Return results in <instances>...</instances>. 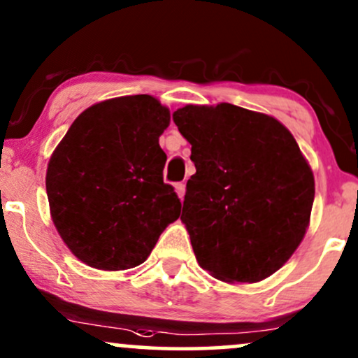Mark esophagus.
Here are the masks:
<instances>
[{"label": "esophagus", "mask_w": 358, "mask_h": 358, "mask_svg": "<svg viewBox=\"0 0 358 358\" xmlns=\"http://www.w3.org/2000/svg\"><path fill=\"white\" fill-rule=\"evenodd\" d=\"M175 190H176V193H178L180 200H183V196H185V183H176L175 185Z\"/></svg>", "instance_id": "34e87169"}]
</instances>
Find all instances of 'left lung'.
Here are the masks:
<instances>
[{
  "instance_id": "left-lung-1",
  "label": "left lung",
  "mask_w": 358,
  "mask_h": 358,
  "mask_svg": "<svg viewBox=\"0 0 358 358\" xmlns=\"http://www.w3.org/2000/svg\"><path fill=\"white\" fill-rule=\"evenodd\" d=\"M173 121L192 145L182 220L200 268L229 282H257L305 237L315 178L293 134L234 104L185 106Z\"/></svg>"
}]
</instances>
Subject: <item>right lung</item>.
I'll use <instances>...</instances> for the list:
<instances>
[{
  "mask_svg": "<svg viewBox=\"0 0 358 358\" xmlns=\"http://www.w3.org/2000/svg\"><path fill=\"white\" fill-rule=\"evenodd\" d=\"M168 124L170 110L155 97H117L85 109L53 151L52 220L82 262L106 271L139 266L180 217L182 202L163 182L158 138Z\"/></svg>",
  "mask_w": 358,
  "mask_h": 358,
  "instance_id": "obj_1",
  "label": "right lung"
}]
</instances>
